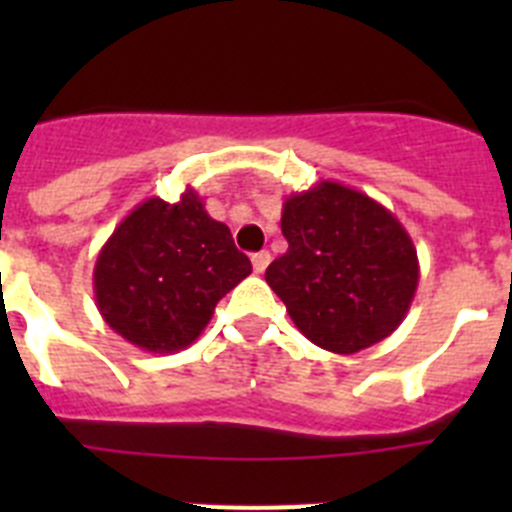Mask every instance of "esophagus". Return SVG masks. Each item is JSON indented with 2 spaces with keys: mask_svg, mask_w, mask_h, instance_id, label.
<instances>
[{
  "mask_svg": "<svg viewBox=\"0 0 512 512\" xmlns=\"http://www.w3.org/2000/svg\"><path fill=\"white\" fill-rule=\"evenodd\" d=\"M269 261H271V253H269V251H259V253H253V256H251L253 271H256V274H264V271H266V266H269Z\"/></svg>",
  "mask_w": 512,
  "mask_h": 512,
  "instance_id": "34e87169",
  "label": "esophagus"
}]
</instances>
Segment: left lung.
I'll use <instances>...</instances> for the list:
<instances>
[{
  "mask_svg": "<svg viewBox=\"0 0 512 512\" xmlns=\"http://www.w3.org/2000/svg\"><path fill=\"white\" fill-rule=\"evenodd\" d=\"M289 248L266 284L302 336L333 354H356L397 330L418 289V251L387 207L338 182L289 194Z\"/></svg>",
  "mask_w": 512,
  "mask_h": 512,
  "instance_id": "8db88e82",
  "label": "left lung"
}]
</instances>
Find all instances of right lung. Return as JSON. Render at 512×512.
<instances>
[{"mask_svg":"<svg viewBox=\"0 0 512 512\" xmlns=\"http://www.w3.org/2000/svg\"><path fill=\"white\" fill-rule=\"evenodd\" d=\"M248 274L228 225L187 189L179 202H140L117 225L94 264V297L117 336L174 354L200 338L217 302Z\"/></svg>","mask_w":512,"mask_h":512,"instance_id":"add662e5","label":"right lung"}]
</instances>
